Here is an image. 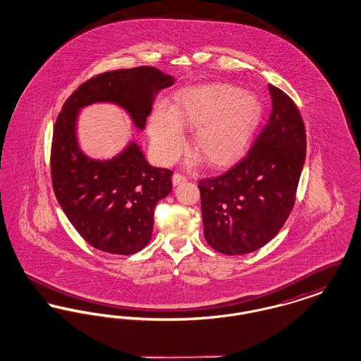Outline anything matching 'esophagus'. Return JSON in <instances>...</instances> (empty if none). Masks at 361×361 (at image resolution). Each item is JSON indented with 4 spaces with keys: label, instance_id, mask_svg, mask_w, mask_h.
<instances>
[{
    "label": "esophagus",
    "instance_id": "1",
    "mask_svg": "<svg viewBox=\"0 0 361 361\" xmlns=\"http://www.w3.org/2000/svg\"><path fill=\"white\" fill-rule=\"evenodd\" d=\"M172 181L173 185H178V184L187 181V178H185L183 174H180V173H174V174H173Z\"/></svg>",
    "mask_w": 361,
    "mask_h": 361
}]
</instances>
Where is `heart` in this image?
I'll use <instances>...</instances> for the list:
<instances>
[{"instance_id": "obj_1", "label": "heart", "mask_w": 361, "mask_h": 361, "mask_svg": "<svg viewBox=\"0 0 361 361\" xmlns=\"http://www.w3.org/2000/svg\"><path fill=\"white\" fill-rule=\"evenodd\" d=\"M261 116V104L246 92L224 84L197 86L180 92L174 105L155 106L149 119V137L155 158L171 165L185 142L183 127L192 128L188 165L200 157L219 166L230 162L246 146Z\"/></svg>"}]
</instances>
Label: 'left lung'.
Here are the masks:
<instances>
[{
	"instance_id": "obj_1",
	"label": "left lung",
	"mask_w": 361,
	"mask_h": 361,
	"mask_svg": "<svg viewBox=\"0 0 361 361\" xmlns=\"http://www.w3.org/2000/svg\"><path fill=\"white\" fill-rule=\"evenodd\" d=\"M268 89L272 112L247 154L199 181L204 238L227 256L252 253L277 235L290 216L306 159L298 106L279 87Z\"/></svg>"
}]
</instances>
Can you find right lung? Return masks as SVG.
Here are the masks:
<instances>
[{"label": "right lung", "instance_id": "right-lung-1", "mask_svg": "<svg viewBox=\"0 0 361 361\" xmlns=\"http://www.w3.org/2000/svg\"><path fill=\"white\" fill-rule=\"evenodd\" d=\"M172 75L140 66L114 70L78 86L58 115L51 147L52 187L70 224L93 247L128 256L152 240L154 208L172 192V171L152 166L137 140L119 154L94 159L80 147L77 121L87 105L115 104L143 131L157 93Z\"/></svg>", "mask_w": 361, "mask_h": 361}]
</instances>
